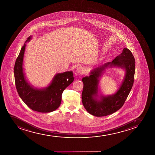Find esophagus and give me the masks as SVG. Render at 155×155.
Returning <instances> with one entry per match:
<instances>
[{"label":"esophagus","instance_id":"34e87169","mask_svg":"<svg viewBox=\"0 0 155 155\" xmlns=\"http://www.w3.org/2000/svg\"><path fill=\"white\" fill-rule=\"evenodd\" d=\"M84 68H83L82 67H78V68H77V70H76V72H77L78 74H83L84 73Z\"/></svg>","mask_w":155,"mask_h":155}]
</instances>
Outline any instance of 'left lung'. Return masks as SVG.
I'll use <instances>...</instances> for the list:
<instances>
[{
    "instance_id": "1",
    "label": "left lung",
    "mask_w": 155,
    "mask_h": 155,
    "mask_svg": "<svg viewBox=\"0 0 155 155\" xmlns=\"http://www.w3.org/2000/svg\"><path fill=\"white\" fill-rule=\"evenodd\" d=\"M135 62L131 52L128 48H124L122 53L112 62H106L94 68L89 77L82 78L84 84L82 103L89 114L97 117L105 116L114 113L123 107L134 84ZM112 66L125 70V77L121 85L112 95H99V78L105 69Z\"/></svg>"
}]
</instances>
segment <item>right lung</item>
<instances>
[{
    "mask_svg": "<svg viewBox=\"0 0 155 155\" xmlns=\"http://www.w3.org/2000/svg\"><path fill=\"white\" fill-rule=\"evenodd\" d=\"M31 38V36L27 38L15 63L14 73L16 89L20 98L32 110L41 113L51 112L58 108L63 91L73 82V72L57 73L49 85L45 88H37L30 85L26 79L23 64L26 43Z\"/></svg>",
    "mask_w": 155,
    "mask_h": 155,
    "instance_id": "add662e5",
    "label": "right lung"
}]
</instances>
